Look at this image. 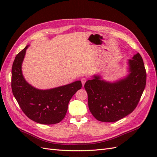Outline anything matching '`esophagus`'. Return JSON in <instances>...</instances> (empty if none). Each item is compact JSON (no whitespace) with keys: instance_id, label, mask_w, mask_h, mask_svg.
I'll return each instance as SVG.
<instances>
[{"instance_id":"34e87169","label":"esophagus","mask_w":157,"mask_h":157,"mask_svg":"<svg viewBox=\"0 0 157 157\" xmlns=\"http://www.w3.org/2000/svg\"><path fill=\"white\" fill-rule=\"evenodd\" d=\"M81 81H82V86H84V84H85V83H86V82L87 81V79L86 78H82V79H81Z\"/></svg>"}]
</instances>
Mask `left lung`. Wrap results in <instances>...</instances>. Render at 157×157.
<instances>
[{
	"label": "left lung",
	"instance_id": "left-lung-1",
	"mask_svg": "<svg viewBox=\"0 0 157 157\" xmlns=\"http://www.w3.org/2000/svg\"><path fill=\"white\" fill-rule=\"evenodd\" d=\"M128 72L124 78L114 82L92 75L86 82L88 107L100 121L115 122L130 114L136 109L144 90L146 73L141 55L137 53L128 61Z\"/></svg>",
	"mask_w": 157,
	"mask_h": 157
}]
</instances>
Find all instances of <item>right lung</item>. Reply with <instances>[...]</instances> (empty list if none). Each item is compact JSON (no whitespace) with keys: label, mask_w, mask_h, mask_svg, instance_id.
<instances>
[{"label":"right lung","mask_w":157,"mask_h":157,"mask_svg":"<svg viewBox=\"0 0 157 157\" xmlns=\"http://www.w3.org/2000/svg\"><path fill=\"white\" fill-rule=\"evenodd\" d=\"M29 46L17 55L13 63V94L23 112L32 121L44 125L58 123L64 119L69 101L81 89L82 82L78 80L46 90L38 89L29 84L22 73V63Z\"/></svg>","instance_id":"obj_1"}]
</instances>
